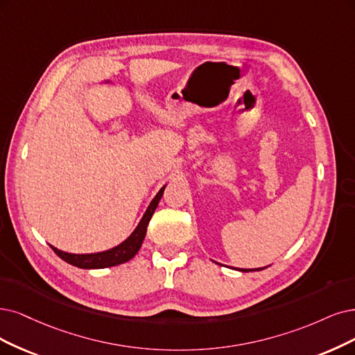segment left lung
<instances>
[{
	"mask_svg": "<svg viewBox=\"0 0 355 355\" xmlns=\"http://www.w3.org/2000/svg\"><path fill=\"white\" fill-rule=\"evenodd\" d=\"M243 272H250V270H260V269H241Z\"/></svg>",
	"mask_w": 355,
	"mask_h": 355,
	"instance_id": "8db88e82",
	"label": "left lung"
}]
</instances>
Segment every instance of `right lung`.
I'll list each match as a JSON object with an SVG mask.
<instances>
[{
	"label": "right lung",
	"instance_id": "right-lung-1",
	"mask_svg": "<svg viewBox=\"0 0 355 355\" xmlns=\"http://www.w3.org/2000/svg\"><path fill=\"white\" fill-rule=\"evenodd\" d=\"M164 190H165V186L159 191H157L155 199L150 202L149 207L146 209V212H144L141 220L139 222V225L133 231V234H131L124 243L111 248V250L101 252V253H90V254H71V253L61 252V250H58V248L52 247V245H51V248L64 261H67V263L77 266V268H82V269H103V268H111V266L125 263V261L133 259L137 254L139 248L141 247L144 235H146L148 224L155 212V209L157 207V203H159V200L162 198Z\"/></svg>",
	"mask_w": 355,
	"mask_h": 355
}]
</instances>
